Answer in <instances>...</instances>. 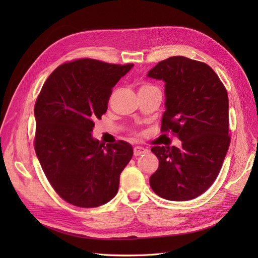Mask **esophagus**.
<instances>
[{
    "mask_svg": "<svg viewBox=\"0 0 258 258\" xmlns=\"http://www.w3.org/2000/svg\"><path fill=\"white\" fill-rule=\"evenodd\" d=\"M147 152H148L147 148L142 147V146H136V147L134 148V154H135V156L143 155V154H146Z\"/></svg>",
    "mask_w": 258,
    "mask_h": 258,
    "instance_id": "obj_1",
    "label": "esophagus"
}]
</instances>
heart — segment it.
Wrapping results in <instances>:
<instances>
[{"label": "heart", "mask_w": 258, "mask_h": 258, "mask_svg": "<svg viewBox=\"0 0 258 258\" xmlns=\"http://www.w3.org/2000/svg\"><path fill=\"white\" fill-rule=\"evenodd\" d=\"M150 87H151V86H146V85H145V86H142V87H141V88H140V89H144V88H150Z\"/></svg>", "instance_id": "1"}]
</instances>
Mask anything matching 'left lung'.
Here are the masks:
<instances>
[{
  "label": "left lung",
  "mask_w": 258,
  "mask_h": 258,
  "mask_svg": "<svg viewBox=\"0 0 258 258\" xmlns=\"http://www.w3.org/2000/svg\"><path fill=\"white\" fill-rule=\"evenodd\" d=\"M147 77L165 82L161 131L182 141L179 148L152 147L159 160L152 189L171 201L197 198L214 183L229 147L227 91L208 64L182 56L158 62Z\"/></svg>",
  "instance_id": "obj_1"
}]
</instances>
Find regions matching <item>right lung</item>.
<instances>
[{
  "instance_id": "right-lung-1",
  "label": "right lung",
  "mask_w": 258,
  "mask_h": 258,
  "mask_svg": "<svg viewBox=\"0 0 258 258\" xmlns=\"http://www.w3.org/2000/svg\"><path fill=\"white\" fill-rule=\"evenodd\" d=\"M134 64L80 59L58 67L43 85L34 106L35 153L59 196L81 208L112 200L134 148L104 146L92 137L96 118L106 110L112 89Z\"/></svg>"
}]
</instances>
